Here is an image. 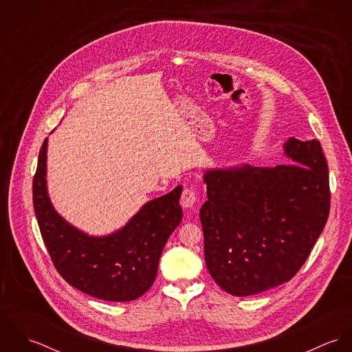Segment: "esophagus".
Masks as SVG:
<instances>
[{
	"mask_svg": "<svg viewBox=\"0 0 352 352\" xmlns=\"http://www.w3.org/2000/svg\"><path fill=\"white\" fill-rule=\"evenodd\" d=\"M198 201V194L192 188H184L180 203L184 208H192Z\"/></svg>",
	"mask_w": 352,
	"mask_h": 352,
	"instance_id": "34e87169",
	"label": "esophagus"
}]
</instances>
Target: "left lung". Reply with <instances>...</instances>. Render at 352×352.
<instances>
[{
  "label": "left lung",
  "instance_id": "8db88e82",
  "mask_svg": "<svg viewBox=\"0 0 352 352\" xmlns=\"http://www.w3.org/2000/svg\"><path fill=\"white\" fill-rule=\"evenodd\" d=\"M292 164L206 169V265L226 293L248 297L289 282L329 215L328 164L317 140L289 138Z\"/></svg>",
  "mask_w": 352,
  "mask_h": 352
}]
</instances>
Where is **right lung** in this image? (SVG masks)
Here are the masks:
<instances>
[{"mask_svg":"<svg viewBox=\"0 0 352 352\" xmlns=\"http://www.w3.org/2000/svg\"><path fill=\"white\" fill-rule=\"evenodd\" d=\"M47 138L39 151L32 184L39 229L60 276L95 298L134 301L154 283L162 250L183 218L182 186L146 201L116 232L91 236L69 223L51 203L47 191Z\"/></svg>","mask_w":352,"mask_h":352,"instance_id":"add662e5","label":"right lung"}]
</instances>
